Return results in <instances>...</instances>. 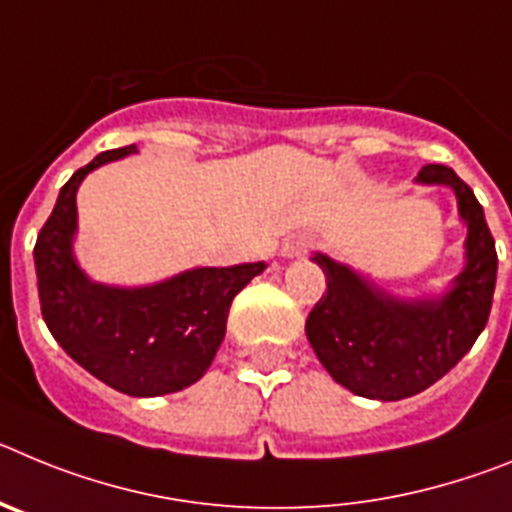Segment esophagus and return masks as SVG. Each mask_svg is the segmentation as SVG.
Wrapping results in <instances>:
<instances>
[{"label":"esophagus","mask_w":512,"mask_h":512,"mask_svg":"<svg viewBox=\"0 0 512 512\" xmlns=\"http://www.w3.org/2000/svg\"><path fill=\"white\" fill-rule=\"evenodd\" d=\"M310 246H312L310 238H305V235H297V238L287 241V246H284V253H287V256H300V253H305Z\"/></svg>","instance_id":"34e87169"}]
</instances>
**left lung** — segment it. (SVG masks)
<instances>
[{
	"label": "left lung",
	"instance_id": "1",
	"mask_svg": "<svg viewBox=\"0 0 512 512\" xmlns=\"http://www.w3.org/2000/svg\"><path fill=\"white\" fill-rule=\"evenodd\" d=\"M418 182L449 184L469 228L467 266L441 300H392L348 266L312 256L328 289L307 315V341L330 377L372 400L413 397L454 369L485 330L495 295V238L472 187L441 164L423 166Z\"/></svg>",
	"mask_w": 512,
	"mask_h": 512
}]
</instances>
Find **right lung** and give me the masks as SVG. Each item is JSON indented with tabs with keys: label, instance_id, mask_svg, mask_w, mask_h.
<instances>
[{
	"label": "right lung",
	"instance_id": "add662e5",
	"mask_svg": "<svg viewBox=\"0 0 512 512\" xmlns=\"http://www.w3.org/2000/svg\"><path fill=\"white\" fill-rule=\"evenodd\" d=\"M135 153V146L99 153L61 187L35 241L43 320L58 346L112 390L158 397L194 384L210 369L233 297L266 264L192 269L143 289L92 284L71 256L76 189L97 166Z\"/></svg>",
	"mask_w": 512,
	"mask_h": 512
}]
</instances>
